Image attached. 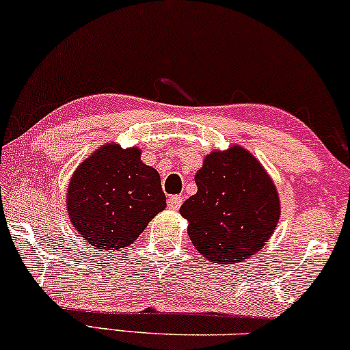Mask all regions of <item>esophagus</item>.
Masks as SVG:
<instances>
[{"instance_id":"obj_1","label":"esophagus","mask_w":350,"mask_h":350,"mask_svg":"<svg viewBox=\"0 0 350 350\" xmlns=\"http://www.w3.org/2000/svg\"><path fill=\"white\" fill-rule=\"evenodd\" d=\"M180 205H183V197L180 196H172L167 198V206H170L171 210H179Z\"/></svg>"}]
</instances>
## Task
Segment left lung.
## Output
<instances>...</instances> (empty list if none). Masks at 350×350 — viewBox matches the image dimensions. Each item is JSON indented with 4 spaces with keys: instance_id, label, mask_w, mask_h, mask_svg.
Segmentation results:
<instances>
[{
    "instance_id": "1",
    "label": "left lung",
    "mask_w": 350,
    "mask_h": 350,
    "mask_svg": "<svg viewBox=\"0 0 350 350\" xmlns=\"http://www.w3.org/2000/svg\"><path fill=\"white\" fill-rule=\"evenodd\" d=\"M197 193L183 203L187 234L208 262L232 265L258 254L281 216L276 185L249 150H213L196 174Z\"/></svg>"
}]
</instances>
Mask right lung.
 <instances>
[{"instance_id": "add662e5", "label": "right lung", "mask_w": 350, "mask_h": 350, "mask_svg": "<svg viewBox=\"0 0 350 350\" xmlns=\"http://www.w3.org/2000/svg\"><path fill=\"white\" fill-rule=\"evenodd\" d=\"M139 147L101 145L76 167L66 208L76 231L101 250L129 247L166 208L161 179Z\"/></svg>"}]
</instances>
